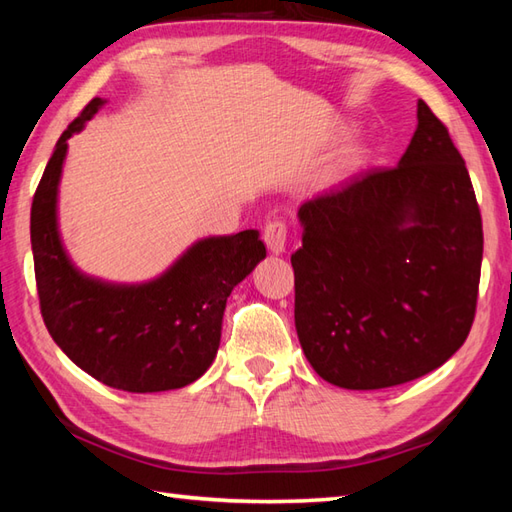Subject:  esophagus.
<instances>
[{"mask_svg":"<svg viewBox=\"0 0 512 512\" xmlns=\"http://www.w3.org/2000/svg\"><path fill=\"white\" fill-rule=\"evenodd\" d=\"M288 226L281 220H270L264 226V242L273 255H281L286 250Z\"/></svg>","mask_w":512,"mask_h":512,"instance_id":"obj_1","label":"esophagus"}]
</instances>
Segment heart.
<instances>
[{
  "instance_id": "b5f03b06",
  "label": "heart",
  "mask_w": 512,
  "mask_h": 512,
  "mask_svg": "<svg viewBox=\"0 0 512 512\" xmlns=\"http://www.w3.org/2000/svg\"><path fill=\"white\" fill-rule=\"evenodd\" d=\"M361 147H356V145H352V147H347L345 151H343V156H341V160H339V167L341 169H345V167H352V165H356L358 160H361Z\"/></svg>"
}]
</instances>
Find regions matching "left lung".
<instances>
[{
  "mask_svg": "<svg viewBox=\"0 0 512 512\" xmlns=\"http://www.w3.org/2000/svg\"><path fill=\"white\" fill-rule=\"evenodd\" d=\"M295 325L303 354L343 389H383L438 369L471 332L482 215L449 129L418 101L398 167L299 206Z\"/></svg>",
  "mask_w": 512,
  "mask_h": 512,
  "instance_id": "8db88e82",
  "label": "left lung"
}]
</instances>
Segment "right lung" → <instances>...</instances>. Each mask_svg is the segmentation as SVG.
I'll use <instances>...</instances> for the list:
<instances>
[{
	"label": "right lung",
	"mask_w": 512,
	"mask_h": 512,
	"mask_svg": "<svg viewBox=\"0 0 512 512\" xmlns=\"http://www.w3.org/2000/svg\"><path fill=\"white\" fill-rule=\"evenodd\" d=\"M103 103L92 99L61 134L32 198L41 317L65 356L103 385L132 394L180 389L211 367L226 299L266 257V246L259 231L204 237L145 284H112L81 273L61 242L59 182L68 140Z\"/></svg>",
	"instance_id": "right-lung-1"
}]
</instances>
